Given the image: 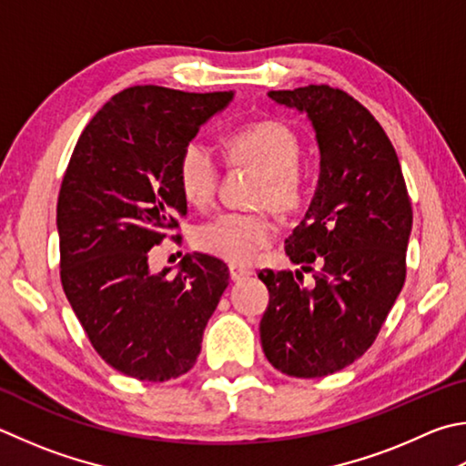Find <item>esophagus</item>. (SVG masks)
<instances>
[{"instance_id":"obj_1","label":"esophagus","mask_w":466,"mask_h":466,"mask_svg":"<svg viewBox=\"0 0 466 466\" xmlns=\"http://www.w3.org/2000/svg\"><path fill=\"white\" fill-rule=\"evenodd\" d=\"M252 275L250 268H244V267H238V265H232L230 267V279L232 281H242V279H248Z\"/></svg>"}]
</instances>
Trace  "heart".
I'll use <instances>...</instances> for the list:
<instances>
[{
    "instance_id": "heart-1",
    "label": "heart",
    "mask_w": 466,
    "mask_h": 466,
    "mask_svg": "<svg viewBox=\"0 0 466 466\" xmlns=\"http://www.w3.org/2000/svg\"><path fill=\"white\" fill-rule=\"evenodd\" d=\"M234 163L260 168L255 204L277 211H295L308 193V173L299 165L298 134L281 120H257L242 126L228 138ZM222 163L206 142L185 145L177 163V181L191 206L206 209L218 196ZM275 238V224L267 211H224L201 224L193 240L206 255L234 265H248Z\"/></svg>"
}]
</instances>
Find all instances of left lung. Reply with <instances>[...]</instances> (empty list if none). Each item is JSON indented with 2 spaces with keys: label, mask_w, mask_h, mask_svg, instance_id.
<instances>
[{
  "label": "left lung",
  "mask_w": 466,
  "mask_h": 466,
  "mask_svg": "<svg viewBox=\"0 0 466 466\" xmlns=\"http://www.w3.org/2000/svg\"><path fill=\"white\" fill-rule=\"evenodd\" d=\"M308 112L321 152L306 218L285 240L303 273H258L270 301L260 319L265 357L277 370L316 379L360 359L379 336L405 281L411 204L391 140L369 109L329 86L270 91Z\"/></svg>",
  "instance_id": "obj_1"
}]
</instances>
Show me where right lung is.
<instances>
[{
  "label": "right lung",
  "mask_w": 466,
  "mask_h": 466,
  "mask_svg": "<svg viewBox=\"0 0 466 466\" xmlns=\"http://www.w3.org/2000/svg\"><path fill=\"white\" fill-rule=\"evenodd\" d=\"M230 91L187 93L134 86L107 101L81 132L56 204L61 283L96 352L140 380H168L196 365L228 267L185 255L150 273V248L177 240L187 199L177 163Z\"/></svg>",
  "instance_id": "obj_1"
}]
</instances>
